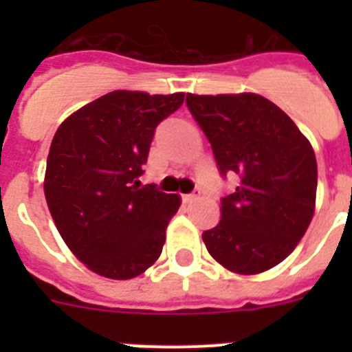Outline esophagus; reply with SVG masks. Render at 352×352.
Listing matches in <instances>:
<instances>
[{"instance_id":"esophagus-1","label":"esophagus","mask_w":352,"mask_h":352,"mask_svg":"<svg viewBox=\"0 0 352 352\" xmlns=\"http://www.w3.org/2000/svg\"><path fill=\"white\" fill-rule=\"evenodd\" d=\"M199 195H201V190H194V192H192V194L182 195V201L185 204H190V203H194L195 199H199Z\"/></svg>"}]
</instances>
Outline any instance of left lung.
<instances>
[{"instance_id":"left-lung-1","label":"left lung","mask_w":352,"mask_h":352,"mask_svg":"<svg viewBox=\"0 0 352 352\" xmlns=\"http://www.w3.org/2000/svg\"><path fill=\"white\" fill-rule=\"evenodd\" d=\"M222 178L236 176L222 197L219 226L203 232L214 261L239 275L273 268L307 232L316 208L317 162L294 121L256 93L186 95Z\"/></svg>"}]
</instances>
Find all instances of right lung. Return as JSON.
Here are the masks:
<instances>
[{
    "label": "right lung",
    "mask_w": 352,
    "mask_h": 352,
    "mask_svg": "<svg viewBox=\"0 0 352 352\" xmlns=\"http://www.w3.org/2000/svg\"><path fill=\"white\" fill-rule=\"evenodd\" d=\"M185 93L118 89L84 105L56 130L43 192L61 238L91 272L141 275L160 257L178 194L139 186L149 144Z\"/></svg>",
    "instance_id": "right-lung-1"
}]
</instances>
